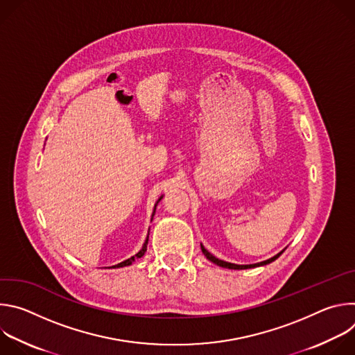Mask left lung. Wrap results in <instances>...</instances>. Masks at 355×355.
<instances>
[{
    "label": "left lung",
    "instance_id": "obj_1",
    "mask_svg": "<svg viewBox=\"0 0 355 355\" xmlns=\"http://www.w3.org/2000/svg\"><path fill=\"white\" fill-rule=\"evenodd\" d=\"M200 248H202V252H204L205 254V257L209 260V261H212V263H215L216 266H219V267H223V268H230V270H247V268H254V267H260V266H266V264H270V263H272V261H275L282 252H284V250L281 251V252H278L277 256H274L272 259H270V260H266V261H261V263H257V264H250V266H237V264H232V263H226V261H223V260H219V259H216V257H214L211 252L200 244Z\"/></svg>",
    "mask_w": 355,
    "mask_h": 355
}]
</instances>
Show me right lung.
Returning a JSON list of instances; mask_svg holds the SVG:
<instances>
[{
    "label": "right lung",
    "mask_w": 355,
    "mask_h": 355,
    "mask_svg": "<svg viewBox=\"0 0 355 355\" xmlns=\"http://www.w3.org/2000/svg\"><path fill=\"white\" fill-rule=\"evenodd\" d=\"M160 199H162V198H160ZM160 199H159V200H160ZM155 214H156V207H155L153 216H155ZM147 243H148V236H147V239H146V241H144V244H143L141 250L137 252L136 256H133V257H130V259H128V260H125V261H122V263H119L118 266H114V267H126V266H130V264L135 261V259H140V257H143V254H144L146 250H147Z\"/></svg>",
    "instance_id": "add662e5"
}]
</instances>
